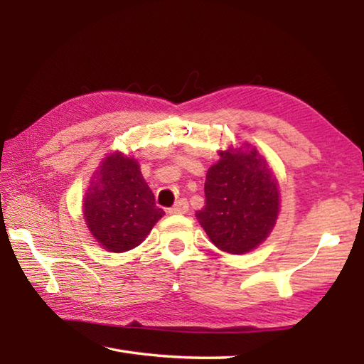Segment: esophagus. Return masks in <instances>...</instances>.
Masks as SVG:
<instances>
[{"label":"esophagus","instance_id":"1","mask_svg":"<svg viewBox=\"0 0 364 364\" xmlns=\"http://www.w3.org/2000/svg\"><path fill=\"white\" fill-rule=\"evenodd\" d=\"M188 211H189V203H188L186 198L178 200V202L168 210L170 214H186Z\"/></svg>","mask_w":364,"mask_h":364}]
</instances>
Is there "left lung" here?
<instances>
[{
  "label": "left lung",
  "mask_w": 364,
  "mask_h": 364,
  "mask_svg": "<svg viewBox=\"0 0 364 364\" xmlns=\"http://www.w3.org/2000/svg\"><path fill=\"white\" fill-rule=\"evenodd\" d=\"M208 168L205 206L196 213L219 250L244 255L266 241L280 213L278 180L250 144L228 146Z\"/></svg>",
  "instance_id": "obj_1"
}]
</instances>
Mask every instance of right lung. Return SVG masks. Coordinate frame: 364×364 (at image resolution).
<instances>
[{"instance_id":"add662e5","label":"right lung","mask_w":364,"mask_h":364,"mask_svg":"<svg viewBox=\"0 0 364 364\" xmlns=\"http://www.w3.org/2000/svg\"><path fill=\"white\" fill-rule=\"evenodd\" d=\"M162 215L134 158L112 151L102 159L82 198V218L98 245L114 253L134 249Z\"/></svg>"}]
</instances>
